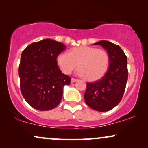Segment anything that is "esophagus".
<instances>
[{"label":"esophagus","instance_id":"esophagus-1","mask_svg":"<svg viewBox=\"0 0 148 148\" xmlns=\"http://www.w3.org/2000/svg\"><path fill=\"white\" fill-rule=\"evenodd\" d=\"M76 81H77V79H74V78H72V79H71V83H74V82H76Z\"/></svg>","mask_w":148,"mask_h":148}]
</instances>
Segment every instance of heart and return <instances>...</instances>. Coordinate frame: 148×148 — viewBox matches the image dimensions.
<instances>
[{
    "instance_id": "b5f03b06",
    "label": "heart",
    "mask_w": 148,
    "mask_h": 148,
    "mask_svg": "<svg viewBox=\"0 0 148 148\" xmlns=\"http://www.w3.org/2000/svg\"><path fill=\"white\" fill-rule=\"evenodd\" d=\"M57 62L62 72L70 74L79 67L78 74L88 81L99 79L109 66V56L103 49L92 47H80L58 56Z\"/></svg>"
}]
</instances>
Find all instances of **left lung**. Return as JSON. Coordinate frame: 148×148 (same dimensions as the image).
<instances>
[{"label":"left lung","instance_id":"1","mask_svg":"<svg viewBox=\"0 0 148 148\" xmlns=\"http://www.w3.org/2000/svg\"><path fill=\"white\" fill-rule=\"evenodd\" d=\"M94 45H101L107 51L109 67L101 79L87 83L84 99L92 109L105 112L116 106L123 98L128 79L127 59L118 45L104 40Z\"/></svg>","mask_w":148,"mask_h":148}]
</instances>
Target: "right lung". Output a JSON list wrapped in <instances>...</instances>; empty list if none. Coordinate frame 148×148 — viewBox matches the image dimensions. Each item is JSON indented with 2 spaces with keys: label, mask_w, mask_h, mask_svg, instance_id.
Returning <instances> with one entry per match:
<instances>
[{
  "label": "right lung",
  "mask_w": 148,
  "mask_h": 148,
  "mask_svg": "<svg viewBox=\"0 0 148 148\" xmlns=\"http://www.w3.org/2000/svg\"><path fill=\"white\" fill-rule=\"evenodd\" d=\"M60 42L45 39L30 44L23 51L18 75L21 94L28 104L39 111H49L60 102L63 87L71 78L62 74L57 57L65 49Z\"/></svg>",
  "instance_id": "right-lung-1"
}]
</instances>
